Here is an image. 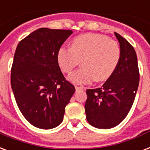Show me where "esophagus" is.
Segmentation results:
<instances>
[{
    "mask_svg": "<svg viewBox=\"0 0 150 150\" xmlns=\"http://www.w3.org/2000/svg\"><path fill=\"white\" fill-rule=\"evenodd\" d=\"M75 90L76 91H80V90H82V91H83V90H85V87H83V86H75Z\"/></svg>",
    "mask_w": 150,
    "mask_h": 150,
    "instance_id": "1",
    "label": "esophagus"
}]
</instances>
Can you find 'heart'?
<instances>
[{"label": "heart", "mask_w": 150, "mask_h": 150, "mask_svg": "<svg viewBox=\"0 0 150 150\" xmlns=\"http://www.w3.org/2000/svg\"><path fill=\"white\" fill-rule=\"evenodd\" d=\"M121 55L117 41L101 34L86 33L72 39L70 48L59 50L57 63L62 71L70 74L80 61L82 67L72 73L68 80L75 84H88L95 79H108L117 69Z\"/></svg>", "instance_id": "1"}]
</instances>
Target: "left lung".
Wrapping results in <instances>:
<instances>
[{"mask_svg": "<svg viewBox=\"0 0 150 150\" xmlns=\"http://www.w3.org/2000/svg\"><path fill=\"white\" fill-rule=\"evenodd\" d=\"M115 34L122 51L117 69L103 86L86 90V119L98 129L113 128L124 120L131 109L139 84L135 50L122 35Z\"/></svg>", "mask_w": 150, "mask_h": 150, "instance_id": "8db88e82", "label": "left lung"}]
</instances>
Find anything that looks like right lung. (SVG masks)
<instances>
[{
  "label": "right lung",
  "instance_id": "1",
  "mask_svg": "<svg viewBox=\"0 0 150 150\" xmlns=\"http://www.w3.org/2000/svg\"><path fill=\"white\" fill-rule=\"evenodd\" d=\"M71 34V30L41 28L20 41L16 47L11 86L22 115L37 128L59 126L75 91L57 63V52Z\"/></svg>",
  "mask_w": 150,
  "mask_h": 150
}]
</instances>
